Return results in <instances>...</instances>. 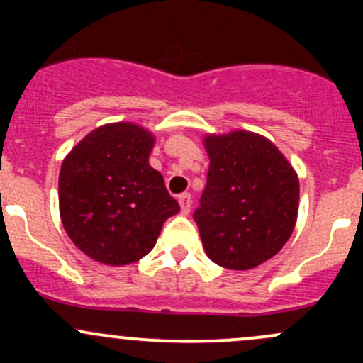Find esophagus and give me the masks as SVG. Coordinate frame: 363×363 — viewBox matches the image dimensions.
I'll list each match as a JSON object with an SVG mask.
<instances>
[{
  "instance_id": "esophagus-1",
  "label": "esophagus",
  "mask_w": 363,
  "mask_h": 363,
  "mask_svg": "<svg viewBox=\"0 0 363 363\" xmlns=\"http://www.w3.org/2000/svg\"><path fill=\"white\" fill-rule=\"evenodd\" d=\"M179 205H181L182 212L188 214L189 208H191V195H189V193H182V195H179Z\"/></svg>"
}]
</instances>
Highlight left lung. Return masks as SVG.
<instances>
[{"label":"left lung","instance_id":"obj_1","mask_svg":"<svg viewBox=\"0 0 363 363\" xmlns=\"http://www.w3.org/2000/svg\"><path fill=\"white\" fill-rule=\"evenodd\" d=\"M205 149L207 184L193 212L203 250L225 269H255L294 232L298 177L272 142L251 131L208 135Z\"/></svg>","mask_w":363,"mask_h":363}]
</instances>
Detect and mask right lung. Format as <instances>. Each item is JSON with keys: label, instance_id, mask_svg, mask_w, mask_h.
<instances>
[{"label": "right lung", "instance_id": "1", "mask_svg": "<svg viewBox=\"0 0 363 363\" xmlns=\"http://www.w3.org/2000/svg\"><path fill=\"white\" fill-rule=\"evenodd\" d=\"M155 137L131 123L91 131L65 158L60 212L80 251L107 265H128L155 247L161 226L181 211L149 164Z\"/></svg>", "mask_w": 363, "mask_h": 363}]
</instances>
